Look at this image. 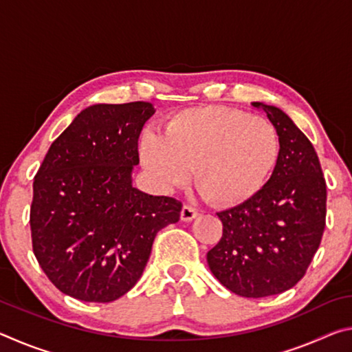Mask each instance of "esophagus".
Here are the masks:
<instances>
[{
	"instance_id": "1",
	"label": "esophagus",
	"mask_w": 352,
	"mask_h": 352,
	"mask_svg": "<svg viewBox=\"0 0 352 352\" xmlns=\"http://www.w3.org/2000/svg\"><path fill=\"white\" fill-rule=\"evenodd\" d=\"M199 216V211L192 208L190 205H184L182 208V212H180V217L183 222H190V220H194L195 217Z\"/></svg>"
}]
</instances>
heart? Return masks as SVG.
<instances>
[{
	"label": "heart",
	"mask_w": 352,
	"mask_h": 352,
	"mask_svg": "<svg viewBox=\"0 0 352 352\" xmlns=\"http://www.w3.org/2000/svg\"><path fill=\"white\" fill-rule=\"evenodd\" d=\"M279 146L269 119L228 107H197L172 116L164 136L146 130L140 153L160 188H180L194 170L201 197L230 208L259 192L276 166Z\"/></svg>",
	"instance_id": "heart-1"
}]
</instances>
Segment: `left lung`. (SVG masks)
Wrapping results in <instances>:
<instances>
[{"label": "left lung", "instance_id": "obj_1", "mask_svg": "<svg viewBox=\"0 0 352 352\" xmlns=\"http://www.w3.org/2000/svg\"><path fill=\"white\" fill-rule=\"evenodd\" d=\"M252 105L278 130V162L258 194L217 212L223 234L206 261L233 294L264 298L305 276L324 231L326 182L312 142L295 122L275 105Z\"/></svg>", "mask_w": 352, "mask_h": 352}]
</instances>
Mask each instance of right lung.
Returning <instances> with one entry per match:
<instances>
[{"instance_id": "right-lung-1", "label": "right lung", "mask_w": 352, "mask_h": 352, "mask_svg": "<svg viewBox=\"0 0 352 352\" xmlns=\"http://www.w3.org/2000/svg\"><path fill=\"white\" fill-rule=\"evenodd\" d=\"M153 113L142 100L87 107L34 178V254L65 295L121 298L141 278L158 231L180 220L182 201L133 186L138 140Z\"/></svg>"}]
</instances>
